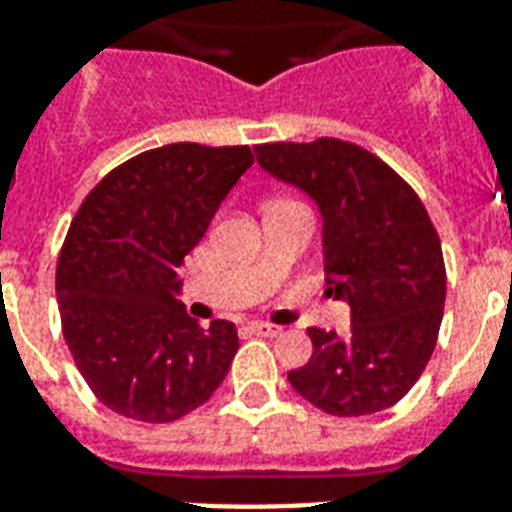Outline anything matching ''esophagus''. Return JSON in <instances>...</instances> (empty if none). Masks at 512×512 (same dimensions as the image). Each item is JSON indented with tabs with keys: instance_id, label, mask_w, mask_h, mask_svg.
I'll list each match as a JSON object with an SVG mask.
<instances>
[{
	"instance_id": "1",
	"label": "esophagus",
	"mask_w": 512,
	"mask_h": 512,
	"mask_svg": "<svg viewBox=\"0 0 512 512\" xmlns=\"http://www.w3.org/2000/svg\"><path fill=\"white\" fill-rule=\"evenodd\" d=\"M249 332H255V335L263 337H276L281 335V327H273V324H263V321H255V324H249Z\"/></svg>"
}]
</instances>
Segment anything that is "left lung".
Masks as SVG:
<instances>
[{
  "mask_svg": "<svg viewBox=\"0 0 512 512\" xmlns=\"http://www.w3.org/2000/svg\"><path fill=\"white\" fill-rule=\"evenodd\" d=\"M263 170L303 188L324 215L327 295L350 305V335L311 327L292 388L332 417L388 409L425 372L444 319L441 239L414 188L372 151L337 138L263 143Z\"/></svg>",
  "mask_w": 512,
  "mask_h": 512,
  "instance_id": "8db88e82",
  "label": "left lung"
}]
</instances>
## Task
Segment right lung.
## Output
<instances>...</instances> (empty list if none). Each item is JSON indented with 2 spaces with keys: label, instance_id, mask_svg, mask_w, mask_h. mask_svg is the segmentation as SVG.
Returning <instances> with one entry per match:
<instances>
[{
  "label": "right lung",
  "instance_id": "obj_1",
  "mask_svg": "<svg viewBox=\"0 0 512 512\" xmlns=\"http://www.w3.org/2000/svg\"><path fill=\"white\" fill-rule=\"evenodd\" d=\"M252 162L249 146L151 148L76 209L55 268L60 324L76 369L111 412L175 422L225 380L236 327L191 319L175 297L177 268Z\"/></svg>",
  "mask_w": 512,
  "mask_h": 512
}]
</instances>
